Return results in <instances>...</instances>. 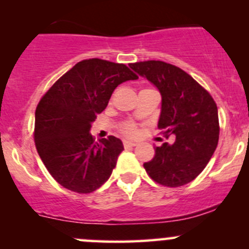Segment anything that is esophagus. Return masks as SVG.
Instances as JSON below:
<instances>
[{"label":"esophagus","instance_id":"obj_1","mask_svg":"<svg viewBox=\"0 0 249 249\" xmlns=\"http://www.w3.org/2000/svg\"><path fill=\"white\" fill-rule=\"evenodd\" d=\"M123 144H124V148H132V147H135V145H137V143L131 142V141H124V142H123Z\"/></svg>","mask_w":249,"mask_h":249}]
</instances>
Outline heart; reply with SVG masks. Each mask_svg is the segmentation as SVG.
Returning <instances> with one entry per match:
<instances>
[{"label":"heart","mask_w":249,"mask_h":249,"mask_svg":"<svg viewBox=\"0 0 249 249\" xmlns=\"http://www.w3.org/2000/svg\"><path fill=\"white\" fill-rule=\"evenodd\" d=\"M119 132L123 135V136L127 137V139H132V137H136L137 135V126L134 122H123L122 124L119 125Z\"/></svg>","instance_id":"heart-1"}]
</instances>
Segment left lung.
<instances>
[{
    "label": "left lung",
    "instance_id": "1",
    "mask_svg": "<svg viewBox=\"0 0 249 249\" xmlns=\"http://www.w3.org/2000/svg\"><path fill=\"white\" fill-rule=\"evenodd\" d=\"M161 94L160 134L175 142L155 147V155L144 162L154 182L176 188L194 180L212 158L219 140L218 108L210 92L175 65L159 60L130 64Z\"/></svg>",
    "mask_w": 249,
    "mask_h": 249
}]
</instances>
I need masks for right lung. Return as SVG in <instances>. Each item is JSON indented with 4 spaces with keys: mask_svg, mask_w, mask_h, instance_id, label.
<instances>
[{
    "mask_svg": "<svg viewBox=\"0 0 249 249\" xmlns=\"http://www.w3.org/2000/svg\"><path fill=\"white\" fill-rule=\"evenodd\" d=\"M139 76L126 65L82 60L60 77L39 100L34 139L44 166L59 184L79 194L99 189L124 150L114 136L95 142L91 123L106 108L123 82Z\"/></svg>",
    "mask_w": 249,
    "mask_h": 249,
    "instance_id": "add662e5",
    "label": "right lung"
}]
</instances>
